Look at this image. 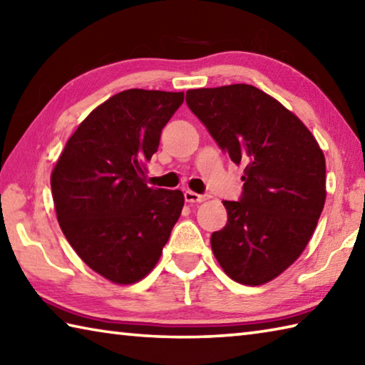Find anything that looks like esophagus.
Wrapping results in <instances>:
<instances>
[{
  "instance_id": "esophagus-1",
  "label": "esophagus",
  "mask_w": 365,
  "mask_h": 365,
  "mask_svg": "<svg viewBox=\"0 0 365 365\" xmlns=\"http://www.w3.org/2000/svg\"><path fill=\"white\" fill-rule=\"evenodd\" d=\"M184 199L189 203H200V202H205L208 199V195H202V194H197L192 192V190H186L184 192Z\"/></svg>"
}]
</instances>
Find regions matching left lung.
<instances>
[{
  "label": "left lung",
  "instance_id": "obj_1",
  "mask_svg": "<svg viewBox=\"0 0 365 365\" xmlns=\"http://www.w3.org/2000/svg\"><path fill=\"white\" fill-rule=\"evenodd\" d=\"M187 107L234 163L245 165L239 202L212 234L229 277L261 285L282 274L308 245L325 203V158L297 115L252 85L189 89Z\"/></svg>",
  "mask_w": 365,
  "mask_h": 365
}]
</instances>
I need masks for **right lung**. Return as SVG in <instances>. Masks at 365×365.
Returning a JSON list of instances; mask_svg holds the SVG:
<instances>
[{"label": "right lung", "instance_id": "right-lung-1", "mask_svg": "<svg viewBox=\"0 0 365 365\" xmlns=\"http://www.w3.org/2000/svg\"><path fill=\"white\" fill-rule=\"evenodd\" d=\"M184 93L126 89L96 107L51 175L57 221L76 255L110 282L147 276L181 215V190L144 182V163Z\"/></svg>", "mask_w": 365, "mask_h": 365}]
</instances>
